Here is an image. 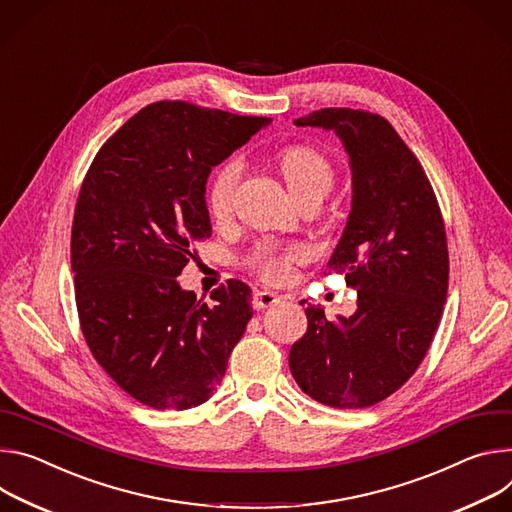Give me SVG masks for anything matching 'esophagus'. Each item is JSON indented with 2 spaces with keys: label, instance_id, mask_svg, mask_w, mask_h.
Wrapping results in <instances>:
<instances>
[{
  "label": "esophagus",
  "instance_id": "1",
  "mask_svg": "<svg viewBox=\"0 0 512 512\" xmlns=\"http://www.w3.org/2000/svg\"><path fill=\"white\" fill-rule=\"evenodd\" d=\"M276 303H278V295H274L270 291H254V299H252L254 309L262 311V309H268V307H272Z\"/></svg>",
  "mask_w": 512,
  "mask_h": 512
}]
</instances>
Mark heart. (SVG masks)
<instances>
[{
	"label": "heart",
	"instance_id": "b5f03b06",
	"mask_svg": "<svg viewBox=\"0 0 512 512\" xmlns=\"http://www.w3.org/2000/svg\"><path fill=\"white\" fill-rule=\"evenodd\" d=\"M278 164L282 170V177H285L293 193H299L311 187H321L327 191L331 185L333 173L327 158L309 146L287 148L280 154ZM240 173H242V162L238 158L225 160L215 170V175L207 187V205L215 217H225L230 213L234 191L240 181ZM293 258H297V250H289L287 254L264 252L258 256L256 262L266 278L282 280L289 274Z\"/></svg>",
	"mask_w": 512,
	"mask_h": 512
}]
</instances>
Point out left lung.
I'll list each match as a JSON object with an SVG mask.
<instances>
[{
    "instance_id": "left-lung-1",
    "label": "left lung",
    "mask_w": 512,
    "mask_h": 512,
    "mask_svg": "<svg viewBox=\"0 0 512 512\" xmlns=\"http://www.w3.org/2000/svg\"><path fill=\"white\" fill-rule=\"evenodd\" d=\"M295 126L335 132L350 156L352 209L327 270L358 291V309L329 321L309 305L289 366L311 399L366 409L399 390L431 346L449 276L443 217L423 166L378 113L325 107Z\"/></svg>"
}]
</instances>
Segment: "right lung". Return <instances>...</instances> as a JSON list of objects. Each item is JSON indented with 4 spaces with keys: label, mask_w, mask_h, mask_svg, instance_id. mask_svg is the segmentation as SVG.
Instances as JSON below:
<instances>
[{
    "label": "right lung",
    "mask_w": 512,
    "mask_h": 512,
    "mask_svg": "<svg viewBox=\"0 0 512 512\" xmlns=\"http://www.w3.org/2000/svg\"><path fill=\"white\" fill-rule=\"evenodd\" d=\"M270 118L158 101L97 152L81 185L71 268L87 346L101 368L152 409L211 399L252 317L242 280L211 293L181 289L191 246L211 236V168Z\"/></svg>",
    "instance_id": "add662e5"
}]
</instances>
